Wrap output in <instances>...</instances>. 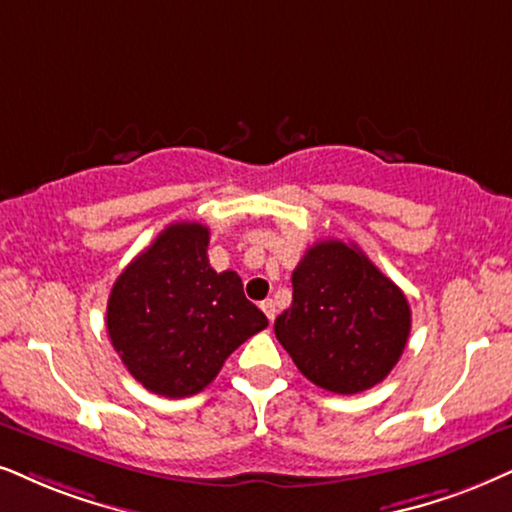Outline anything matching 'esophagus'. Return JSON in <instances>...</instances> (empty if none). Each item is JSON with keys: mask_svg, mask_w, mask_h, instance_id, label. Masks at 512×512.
Wrapping results in <instances>:
<instances>
[{"mask_svg": "<svg viewBox=\"0 0 512 512\" xmlns=\"http://www.w3.org/2000/svg\"><path fill=\"white\" fill-rule=\"evenodd\" d=\"M260 307H262V312L267 314V319L274 321V316H276V304L271 302V300H264V302L260 304Z\"/></svg>", "mask_w": 512, "mask_h": 512, "instance_id": "obj_1", "label": "esophagus"}]
</instances>
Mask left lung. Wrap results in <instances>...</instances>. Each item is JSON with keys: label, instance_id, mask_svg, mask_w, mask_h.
<instances>
[{"label": "left lung", "instance_id": "8db88e82", "mask_svg": "<svg viewBox=\"0 0 512 512\" xmlns=\"http://www.w3.org/2000/svg\"><path fill=\"white\" fill-rule=\"evenodd\" d=\"M307 380L335 394L383 383L411 333V307L399 286L357 245L314 243L293 271V304L274 321Z\"/></svg>", "mask_w": 512, "mask_h": 512}]
</instances>
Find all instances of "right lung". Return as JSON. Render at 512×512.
<instances>
[{"label":"right lung","mask_w":512,"mask_h":512,"mask_svg":"<svg viewBox=\"0 0 512 512\" xmlns=\"http://www.w3.org/2000/svg\"><path fill=\"white\" fill-rule=\"evenodd\" d=\"M210 229L170 224L113 283L106 328L127 371L148 392L191 397L236 347L267 328L236 271L208 262Z\"/></svg>","instance_id":"right-lung-1"}]
</instances>
